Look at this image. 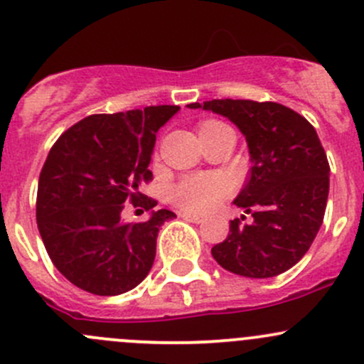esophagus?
<instances>
[{"label":"esophagus","mask_w":364,"mask_h":364,"mask_svg":"<svg viewBox=\"0 0 364 364\" xmlns=\"http://www.w3.org/2000/svg\"><path fill=\"white\" fill-rule=\"evenodd\" d=\"M181 218L188 220V222H192V223H203L204 222V216L193 215V213H183Z\"/></svg>","instance_id":"obj_1"}]
</instances>
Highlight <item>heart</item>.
Masks as SVG:
<instances>
[{
  "instance_id": "heart-1",
  "label": "heart",
  "mask_w": 364,
  "mask_h": 364,
  "mask_svg": "<svg viewBox=\"0 0 364 364\" xmlns=\"http://www.w3.org/2000/svg\"><path fill=\"white\" fill-rule=\"evenodd\" d=\"M222 127L218 121H204L200 132ZM232 190V183L222 174H193L179 179L171 188V200L188 211L203 213L215 208Z\"/></svg>"
}]
</instances>
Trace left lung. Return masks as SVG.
Returning a JSON list of instances; mask_svg holds the SVG:
<instances>
[{
	"instance_id": "left-lung-1",
	"label": "left lung",
	"mask_w": 364,
	"mask_h": 364,
	"mask_svg": "<svg viewBox=\"0 0 364 364\" xmlns=\"http://www.w3.org/2000/svg\"><path fill=\"white\" fill-rule=\"evenodd\" d=\"M186 107L227 117L245 135L250 153V178L234 204L253 222L230 220L229 236L211 248L213 259L247 278L285 273L303 259L324 220L329 164L317 132L274 102L225 98Z\"/></svg>"
}]
</instances>
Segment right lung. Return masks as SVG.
Segmentation results:
<instances>
[{"mask_svg": "<svg viewBox=\"0 0 364 364\" xmlns=\"http://www.w3.org/2000/svg\"><path fill=\"white\" fill-rule=\"evenodd\" d=\"M178 105L95 114L68 128L47 155L38 179L36 223L46 250L75 287L117 296L151 271L160 227L176 215L151 211L146 222H124L123 204L153 209L139 188L149 171L156 134Z\"/></svg>", "mask_w": 364, "mask_h": 364, "instance_id": "right-lung-1", "label": "right lung"}]
</instances>
